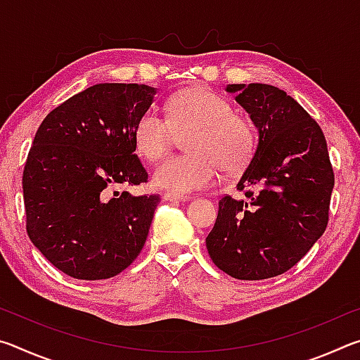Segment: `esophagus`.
I'll list each match as a JSON object with an SVG mask.
<instances>
[{
	"mask_svg": "<svg viewBox=\"0 0 360 360\" xmlns=\"http://www.w3.org/2000/svg\"><path fill=\"white\" fill-rule=\"evenodd\" d=\"M188 198L191 197H187V195H181V193H174V192L163 193V200H167V202H187Z\"/></svg>",
	"mask_w": 360,
	"mask_h": 360,
	"instance_id": "34e87169",
	"label": "esophagus"
}]
</instances>
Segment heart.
I'll return each instance as SVG.
<instances>
[{
	"label": "heart",
	"mask_w": 360,
	"mask_h": 360,
	"mask_svg": "<svg viewBox=\"0 0 360 360\" xmlns=\"http://www.w3.org/2000/svg\"><path fill=\"white\" fill-rule=\"evenodd\" d=\"M187 154L163 162L152 174L154 184L174 193H191L211 186L221 165L238 172L251 160L255 130L245 114L206 85L181 90L168 100L167 117L148 109L133 127L136 152L148 162H158L173 148L176 133H184Z\"/></svg>",
	"instance_id": "obj_1"
}]
</instances>
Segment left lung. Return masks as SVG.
<instances>
[{
  "label": "left lung",
  "instance_id": "obj_1",
  "mask_svg": "<svg viewBox=\"0 0 360 360\" xmlns=\"http://www.w3.org/2000/svg\"><path fill=\"white\" fill-rule=\"evenodd\" d=\"M251 115L259 143L238 181L246 198L224 195L206 249L231 278L257 281L290 270L324 233L335 182L327 143L311 115L268 84H229Z\"/></svg>",
  "mask_w": 360,
  "mask_h": 360
}]
</instances>
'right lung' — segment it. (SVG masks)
<instances>
[{"label": "right lung", "instance_id": "1", "mask_svg": "<svg viewBox=\"0 0 360 360\" xmlns=\"http://www.w3.org/2000/svg\"><path fill=\"white\" fill-rule=\"evenodd\" d=\"M155 94L96 84L52 109L36 131L22 178L27 233L65 275L112 278L141 252L160 195L115 187L148 182L133 127Z\"/></svg>", "mask_w": 360, "mask_h": 360}]
</instances>
